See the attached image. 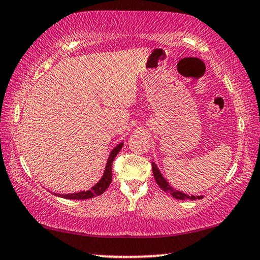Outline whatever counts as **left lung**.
I'll use <instances>...</instances> for the list:
<instances>
[{
	"label": "left lung",
	"mask_w": 260,
	"mask_h": 260,
	"mask_svg": "<svg viewBox=\"0 0 260 260\" xmlns=\"http://www.w3.org/2000/svg\"><path fill=\"white\" fill-rule=\"evenodd\" d=\"M152 171H153L154 179H155V182L158 183V185L160 186V188L164 190V191L169 192L170 195L174 196L175 199H177V200H197V199L200 200V199H202V196H189V195H186V193L182 192V191H178V190H176V189L172 188V186L169 185V183L165 181L164 177H162L161 174L158 170L157 165H155L154 162L152 164Z\"/></svg>",
	"instance_id": "1"
}]
</instances>
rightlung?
<instances>
[{
	"mask_svg": "<svg viewBox=\"0 0 260 260\" xmlns=\"http://www.w3.org/2000/svg\"><path fill=\"white\" fill-rule=\"evenodd\" d=\"M121 148H122V144L117 145V146L114 148V150L110 152V155L108 158V161H107V165H106V170H105V174H103L102 178L100 179V182L98 184L92 186L90 190H85V191H79V192H75V193H67V195H64V193H54L55 196H59V197H64V199H68V200H86V199H91V197L94 196H99L103 193L108 188L110 182H112V165H113V161H114V158L116 157V154L119 153Z\"/></svg>",
	"mask_w": 260,
	"mask_h": 260,
	"instance_id": "add662e5",
	"label": "right lung"
}]
</instances>
